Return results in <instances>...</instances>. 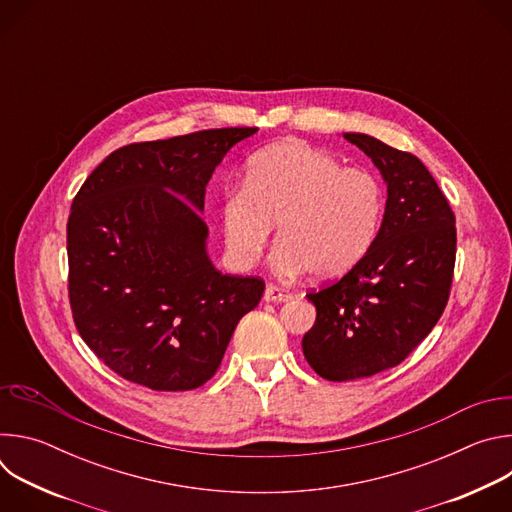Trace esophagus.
Instances as JSON below:
<instances>
[{"label":"esophagus","mask_w":512,"mask_h":512,"mask_svg":"<svg viewBox=\"0 0 512 512\" xmlns=\"http://www.w3.org/2000/svg\"><path fill=\"white\" fill-rule=\"evenodd\" d=\"M291 298H294V296H291L287 289H281V287H277L273 283H269L265 287V294H263L265 302H289Z\"/></svg>","instance_id":"1"}]
</instances>
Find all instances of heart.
<instances>
[{
	"label": "heart",
	"instance_id": "b5f03b06",
	"mask_svg": "<svg viewBox=\"0 0 512 512\" xmlns=\"http://www.w3.org/2000/svg\"><path fill=\"white\" fill-rule=\"evenodd\" d=\"M383 188L367 170L302 141H281L249 158L243 186L218 200L225 253L235 269L261 257L275 225L271 267L326 279L354 267L377 239Z\"/></svg>",
	"mask_w": 512,
	"mask_h": 512
}]
</instances>
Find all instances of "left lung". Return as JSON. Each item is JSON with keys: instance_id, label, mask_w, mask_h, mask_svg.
<instances>
[{"instance_id": "obj_1", "label": "left lung", "mask_w": 512, "mask_h": 512, "mask_svg": "<svg viewBox=\"0 0 512 512\" xmlns=\"http://www.w3.org/2000/svg\"><path fill=\"white\" fill-rule=\"evenodd\" d=\"M344 139L381 170L387 206L367 255L308 294L316 322L304 356L338 383L397 367L419 346L446 310L456 263V216L421 160L364 133Z\"/></svg>"}]
</instances>
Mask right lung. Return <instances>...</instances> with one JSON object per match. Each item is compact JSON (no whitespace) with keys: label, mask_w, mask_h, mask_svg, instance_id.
Instances as JSON below:
<instances>
[{"label":"right lung","mask_w":512,"mask_h":512,"mask_svg":"<svg viewBox=\"0 0 512 512\" xmlns=\"http://www.w3.org/2000/svg\"><path fill=\"white\" fill-rule=\"evenodd\" d=\"M257 127L204 129L129 143L72 200L68 298L87 346L119 377L190 391L221 367L261 277L225 275L206 255L202 221L214 168Z\"/></svg>","instance_id":"obj_1"}]
</instances>
